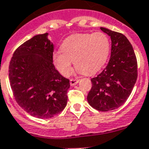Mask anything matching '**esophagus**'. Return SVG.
<instances>
[{"mask_svg":"<svg viewBox=\"0 0 149 149\" xmlns=\"http://www.w3.org/2000/svg\"><path fill=\"white\" fill-rule=\"evenodd\" d=\"M79 82V79H70V86H74V85L77 84Z\"/></svg>","mask_w":149,"mask_h":149,"instance_id":"esophagus-1","label":"esophagus"}]
</instances>
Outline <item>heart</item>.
Masks as SVG:
<instances>
[{"label":"heart","mask_w":149,"mask_h":149,"mask_svg":"<svg viewBox=\"0 0 149 149\" xmlns=\"http://www.w3.org/2000/svg\"><path fill=\"white\" fill-rule=\"evenodd\" d=\"M110 49L111 42L105 33L97 32L75 34L63 41L61 51L54 52L53 61L64 76L71 73L73 61L79 73L91 75L105 65Z\"/></svg>","instance_id":"1"}]
</instances>
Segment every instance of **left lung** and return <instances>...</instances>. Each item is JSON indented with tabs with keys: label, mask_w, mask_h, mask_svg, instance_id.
Here are the masks:
<instances>
[{
	"label": "left lung",
	"mask_w": 149,
	"mask_h": 149,
	"mask_svg": "<svg viewBox=\"0 0 149 149\" xmlns=\"http://www.w3.org/2000/svg\"><path fill=\"white\" fill-rule=\"evenodd\" d=\"M100 29L111 37V58L105 68L91 79L87 101L97 111H109L123 105L130 95L138 77V65L126 36L105 27Z\"/></svg>",
	"instance_id": "obj_1"
}]
</instances>
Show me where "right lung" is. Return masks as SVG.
Here are the masks:
<instances>
[{
	"mask_svg": "<svg viewBox=\"0 0 149 149\" xmlns=\"http://www.w3.org/2000/svg\"><path fill=\"white\" fill-rule=\"evenodd\" d=\"M48 33L36 35L14 52L8 68L10 85L21 108L34 117L49 119L67 105L69 79L53 64Z\"/></svg>",
	"mask_w": 149,
	"mask_h": 149,
	"instance_id": "1",
	"label": "right lung"
}]
</instances>
